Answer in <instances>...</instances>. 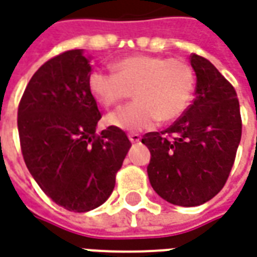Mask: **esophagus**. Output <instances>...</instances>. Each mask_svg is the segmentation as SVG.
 Wrapping results in <instances>:
<instances>
[{
    "label": "esophagus",
    "mask_w": 257,
    "mask_h": 257,
    "mask_svg": "<svg viewBox=\"0 0 257 257\" xmlns=\"http://www.w3.org/2000/svg\"><path fill=\"white\" fill-rule=\"evenodd\" d=\"M141 139L142 138L139 134H129V141L132 142V143H139Z\"/></svg>",
    "instance_id": "esophagus-1"
}]
</instances>
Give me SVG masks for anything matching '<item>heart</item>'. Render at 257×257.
Returning <instances> with one entry per match:
<instances>
[{
    "mask_svg": "<svg viewBox=\"0 0 257 257\" xmlns=\"http://www.w3.org/2000/svg\"><path fill=\"white\" fill-rule=\"evenodd\" d=\"M115 73L94 69L87 86L105 108L132 97L138 101L119 108L105 122L128 132L154 128L160 121L171 122L184 114L193 97L195 72L184 58L136 54L118 60Z\"/></svg>",
    "mask_w": 257,
    "mask_h": 257,
    "instance_id": "1",
    "label": "heart"
}]
</instances>
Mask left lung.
<instances>
[{
  "label": "left lung",
  "mask_w": 257,
  "mask_h": 257,
  "mask_svg": "<svg viewBox=\"0 0 257 257\" xmlns=\"http://www.w3.org/2000/svg\"><path fill=\"white\" fill-rule=\"evenodd\" d=\"M196 97L170 128L149 132L142 143L152 159L147 175L168 203L193 207L224 188L242 135L234 86L204 57L191 54Z\"/></svg>",
  "instance_id": "8db88e82"
}]
</instances>
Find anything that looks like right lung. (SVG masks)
Instances as JSON below:
<instances>
[{
	"label": "right lung",
	"instance_id": "add662e5",
	"mask_svg": "<svg viewBox=\"0 0 257 257\" xmlns=\"http://www.w3.org/2000/svg\"><path fill=\"white\" fill-rule=\"evenodd\" d=\"M90 61L69 50L44 62L18 107V131L29 172L53 202L85 213L103 204L132 146L122 129L96 132L101 118L87 86Z\"/></svg>",
	"mask_w": 257,
	"mask_h": 257
}]
</instances>
